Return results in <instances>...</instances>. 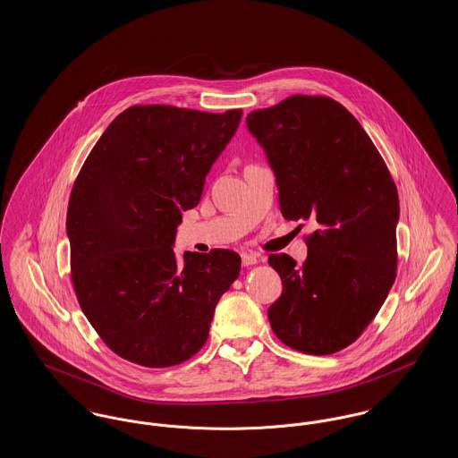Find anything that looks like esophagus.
<instances>
[{"label": "esophagus", "instance_id": "obj_1", "mask_svg": "<svg viewBox=\"0 0 458 458\" xmlns=\"http://www.w3.org/2000/svg\"><path fill=\"white\" fill-rule=\"evenodd\" d=\"M242 264L254 266V264H258V256L254 252H242Z\"/></svg>", "mask_w": 458, "mask_h": 458}]
</instances>
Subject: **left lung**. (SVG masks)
<instances>
[{"label":"left lung","mask_w":458,"mask_h":458,"mask_svg":"<svg viewBox=\"0 0 458 458\" xmlns=\"http://www.w3.org/2000/svg\"><path fill=\"white\" fill-rule=\"evenodd\" d=\"M276 178L284 218L310 221L307 259L271 254L284 292L267 309L290 349L327 355L349 347L396 278L398 194L355 116L325 96H292L245 118Z\"/></svg>","instance_id":"1"}]
</instances>
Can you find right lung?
Listing matches in <instances>:
<instances>
[{
	"label": "right lung",
	"instance_id": "1",
	"mask_svg": "<svg viewBox=\"0 0 458 458\" xmlns=\"http://www.w3.org/2000/svg\"><path fill=\"white\" fill-rule=\"evenodd\" d=\"M240 118L242 109L131 106L73 183L66 235L79 304L109 349L139 366L170 368L196 355L219 297L239 278L237 252H185L178 266L174 243Z\"/></svg>",
	"mask_w": 458,
	"mask_h": 458
}]
</instances>
